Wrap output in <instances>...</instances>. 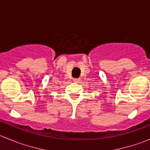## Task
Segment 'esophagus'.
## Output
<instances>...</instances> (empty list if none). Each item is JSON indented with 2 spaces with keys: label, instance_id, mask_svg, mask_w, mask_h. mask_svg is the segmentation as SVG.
<instances>
[{
  "label": "esophagus",
  "instance_id": "obj_1",
  "mask_svg": "<svg viewBox=\"0 0 150 150\" xmlns=\"http://www.w3.org/2000/svg\"><path fill=\"white\" fill-rule=\"evenodd\" d=\"M73 81H74V82H75V83H79L80 79H79V78H75Z\"/></svg>",
  "mask_w": 150,
  "mask_h": 150
}]
</instances>
